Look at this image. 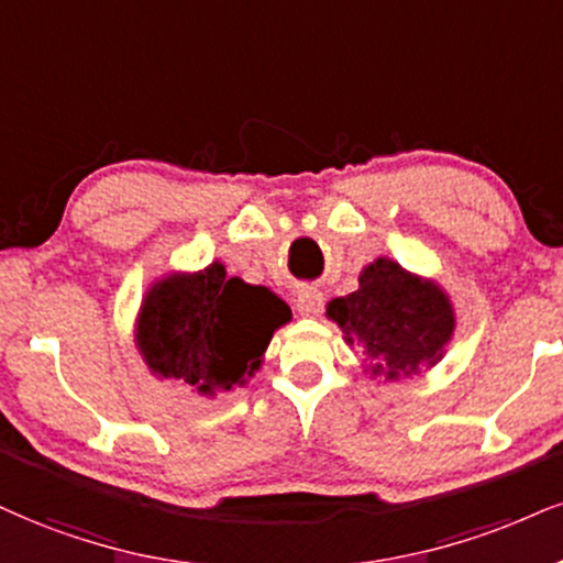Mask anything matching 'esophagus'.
<instances>
[{
  "label": "esophagus",
  "mask_w": 563,
  "mask_h": 563,
  "mask_svg": "<svg viewBox=\"0 0 563 563\" xmlns=\"http://www.w3.org/2000/svg\"><path fill=\"white\" fill-rule=\"evenodd\" d=\"M323 308V295L318 292V289H302L300 295H297V313L302 318H316L321 313Z\"/></svg>",
  "instance_id": "1"
}]
</instances>
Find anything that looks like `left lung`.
<instances>
[{
    "label": "left lung",
    "instance_id": "1",
    "mask_svg": "<svg viewBox=\"0 0 563 563\" xmlns=\"http://www.w3.org/2000/svg\"><path fill=\"white\" fill-rule=\"evenodd\" d=\"M325 316L346 342L363 346L373 376L391 380L439 363L454 331L449 297L388 258L371 263L357 292L331 300Z\"/></svg>",
    "mask_w": 563,
    "mask_h": 563
}]
</instances>
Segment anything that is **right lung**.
I'll return each instance as SVG.
<instances>
[{
  "label": "right lung",
  "mask_w": 563,
  "mask_h": 563,
  "mask_svg": "<svg viewBox=\"0 0 563 563\" xmlns=\"http://www.w3.org/2000/svg\"><path fill=\"white\" fill-rule=\"evenodd\" d=\"M289 318L287 302L266 287L211 263L200 274L158 282L145 295L135 339L151 371L211 397L258 371L271 336Z\"/></svg>",
  "instance_id": "obj_1"
}]
</instances>
